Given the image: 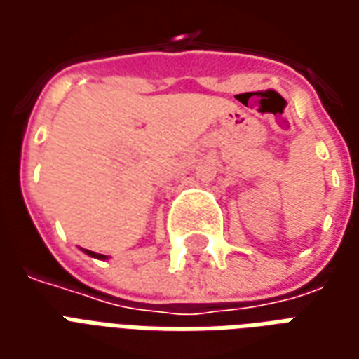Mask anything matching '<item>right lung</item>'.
<instances>
[{"instance_id": "right-lung-1", "label": "right lung", "mask_w": 359, "mask_h": 359, "mask_svg": "<svg viewBox=\"0 0 359 359\" xmlns=\"http://www.w3.org/2000/svg\"><path fill=\"white\" fill-rule=\"evenodd\" d=\"M84 252H86V254H88V256L97 257V259H105V257H107V256H103V254H95V252H90V250H84Z\"/></svg>"}]
</instances>
